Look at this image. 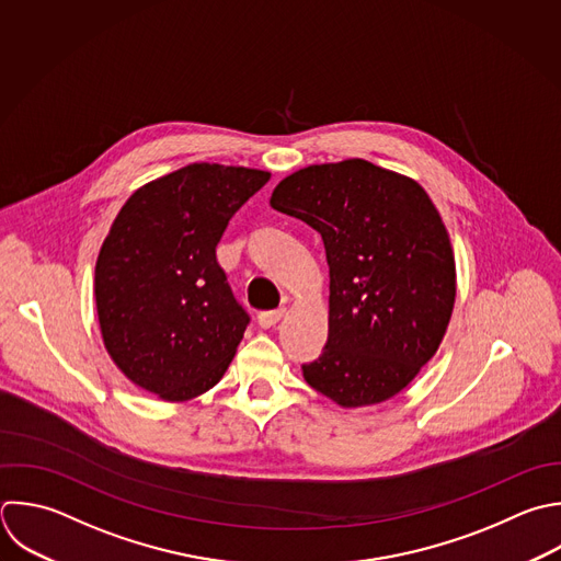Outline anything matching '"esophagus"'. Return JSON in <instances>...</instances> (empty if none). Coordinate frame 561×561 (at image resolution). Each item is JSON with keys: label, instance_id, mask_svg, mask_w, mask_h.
Segmentation results:
<instances>
[{"label": "esophagus", "instance_id": "obj_1", "mask_svg": "<svg viewBox=\"0 0 561 561\" xmlns=\"http://www.w3.org/2000/svg\"><path fill=\"white\" fill-rule=\"evenodd\" d=\"M285 316V309H276V311H263L261 316H259V324H261V329H272V327H276L278 322H280V318Z\"/></svg>", "mask_w": 561, "mask_h": 561}]
</instances>
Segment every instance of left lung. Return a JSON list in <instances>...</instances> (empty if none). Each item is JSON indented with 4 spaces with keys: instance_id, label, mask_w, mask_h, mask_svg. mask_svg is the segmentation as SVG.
<instances>
[{
    "instance_id": "8db88e82",
    "label": "left lung",
    "mask_w": 561,
    "mask_h": 561,
    "mask_svg": "<svg viewBox=\"0 0 561 561\" xmlns=\"http://www.w3.org/2000/svg\"><path fill=\"white\" fill-rule=\"evenodd\" d=\"M270 206L322 234L329 263V340L302 366L340 408L399 394L438 351L456 300L445 224L408 175L351 158L278 182Z\"/></svg>"
}]
</instances>
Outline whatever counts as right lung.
<instances>
[{"label": "right lung", "mask_w": 561, "mask_h": 561, "mask_svg": "<svg viewBox=\"0 0 561 561\" xmlns=\"http://www.w3.org/2000/svg\"><path fill=\"white\" fill-rule=\"evenodd\" d=\"M267 171L193 162L140 186L99 252L94 296L103 344L121 373L162 401H188L228 370L248 313L217 243Z\"/></svg>", "instance_id": "right-lung-1"}]
</instances>
